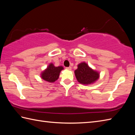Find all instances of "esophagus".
<instances>
[{
    "label": "esophagus",
    "mask_w": 135,
    "mask_h": 135,
    "mask_svg": "<svg viewBox=\"0 0 135 135\" xmlns=\"http://www.w3.org/2000/svg\"><path fill=\"white\" fill-rule=\"evenodd\" d=\"M66 70H71V67H66L65 68Z\"/></svg>",
    "instance_id": "esophagus-1"
}]
</instances>
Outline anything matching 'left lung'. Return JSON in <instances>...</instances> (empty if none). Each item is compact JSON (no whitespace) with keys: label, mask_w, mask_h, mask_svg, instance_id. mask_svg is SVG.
<instances>
[{"label":"left lung","mask_w":135,"mask_h":135,"mask_svg":"<svg viewBox=\"0 0 135 135\" xmlns=\"http://www.w3.org/2000/svg\"><path fill=\"white\" fill-rule=\"evenodd\" d=\"M75 75L77 81L80 84L84 85L92 84L99 77V74L93 70L84 62L78 65V69L75 71Z\"/></svg>","instance_id":"1"}]
</instances>
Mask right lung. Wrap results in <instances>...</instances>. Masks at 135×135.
<instances>
[{
  "mask_svg": "<svg viewBox=\"0 0 135 135\" xmlns=\"http://www.w3.org/2000/svg\"><path fill=\"white\" fill-rule=\"evenodd\" d=\"M64 69L62 66L55 67L53 64H50L47 68L41 74V78L45 81L50 83L55 82L59 78L60 73Z\"/></svg>",
  "mask_w": 135,
  "mask_h": 135,
  "instance_id": "add662e5",
  "label": "right lung"
}]
</instances>
